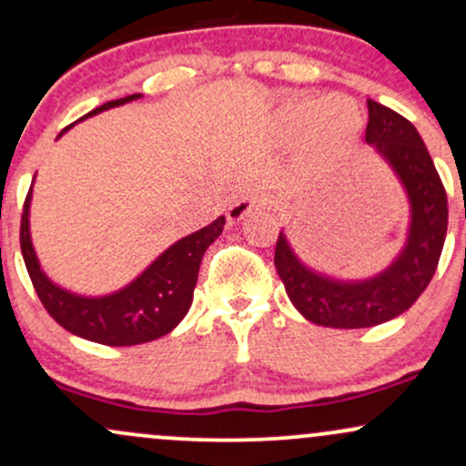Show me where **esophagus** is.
<instances>
[{"instance_id": "34e87169", "label": "esophagus", "mask_w": 466, "mask_h": 466, "mask_svg": "<svg viewBox=\"0 0 466 466\" xmlns=\"http://www.w3.org/2000/svg\"><path fill=\"white\" fill-rule=\"evenodd\" d=\"M267 206H269V199H267V195H263V192H258V190L245 192L243 197H238V199L229 206L228 218L229 221H240V218L248 217L249 212L265 210Z\"/></svg>"}]
</instances>
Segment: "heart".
Instances as JSON below:
<instances>
[{
	"label": "heart",
	"instance_id": "heart-1",
	"mask_svg": "<svg viewBox=\"0 0 466 466\" xmlns=\"http://www.w3.org/2000/svg\"><path fill=\"white\" fill-rule=\"evenodd\" d=\"M282 122L291 129L311 125L318 137L349 136L360 129V111L346 96H326L324 100L296 98L282 106Z\"/></svg>",
	"mask_w": 466,
	"mask_h": 466
}]
</instances>
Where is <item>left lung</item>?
Here are the masks:
<instances>
[{
    "label": "left lung",
    "instance_id": "obj_1",
    "mask_svg": "<svg viewBox=\"0 0 466 466\" xmlns=\"http://www.w3.org/2000/svg\"><path fill=\"white\" fill-rule=\"evenodd\" d=\"M366 142L386 159L410 203L403 248L374 276L346 280L313 269L289 243L285 229L274 263L293 307L309 322L330 329H368L394 319L419 300L434 278L447 234V195L430 151L410 120L368 100Z\"/></svg>",
    "mask_w": 466,
    "mask_h": 466
}]
</instances>
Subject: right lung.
Listing matches in <instances>:
<instances>
[{
	"mask_svg": "<svg viewBox=\"0 0 466 466\" xmlns=\"http://www.w3.org/2000/svg\"><path fill=\"white\" fill-rule=\"evenodd\" d=\"M137 98H142V94L111 100L89 111L80 120L133 103ZM72 127L74 125L63 129L58 137ZM30 203L32 188L25 197L24 215H21V254H24L36 296L44 302L46 311L63 329L105 346H136L170 333L188 313L203 254L221 237L223 226H226V217H218L210 226L175 240L142 274L133 278L129 285L120 287L117 291L103 293V296H85V293L56 285L41 267L39 256L32 245Z\"/></svg>",
	"mask_w": 466,
	"mask_h": 466,
	"instance_id": "right-lung-1",
	"label": "right lung"
}]
</instances>
